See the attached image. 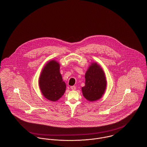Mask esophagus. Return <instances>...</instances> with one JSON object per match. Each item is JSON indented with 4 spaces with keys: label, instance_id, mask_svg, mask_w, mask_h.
<instances>
[{
    "label": "esophagus",
    "instance_id": "34e87169",
    "mask_svg": "<svg viewBox=\"0 0 147 147\" xmlns=\"http://www.w3.org/2000/svg\"><path fill=\"white\" fill-rule=\"evenodd\" d=\"M70 88H71V89L74 90L76 89V86H70Z\"/></svg>",
    "mask_w": 147,
    "mask_h": 147
}]
</instances>
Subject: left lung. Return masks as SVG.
<instances>
[{
	"instance_id": "left-lung-1",
	"label": "left lung",
	"mask_w": 147,
	"mask_h": 147,
	"mask_svg": "<svg viewBox=\"0 0 147 147\" xmlns=\"http://www.w3.org/2000/svg\"><path fill=\"white\" fill-rule=\"evenodd\" d=\"M85 78V86L82 88L84 98L90 102L101 98L107 86L106 77L102 67L96 63H92L86 73Z\"/></svg>"
}]
</instances>
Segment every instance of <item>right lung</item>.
Returning <instances> with one entry per match:
<instances>
[{
  "instance_id": "right-lung-1",
  "label": "right lung",
  "mask_w": 147,
  "mask_h": 147,
  "mask_svg": "<svg viewBox=\"0 0 147 147\" xmlns=\"http://www.w3.org/2000/svg\"><path fill=\"white\" fill-rule=\"evenodd\" d=\"M39 86L44 96L51 101H57L63 95L66 84L63 80L58 61H49L44 66L39 79Z\"/></svg>"
}]
</instances>
